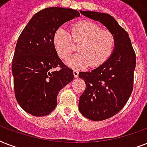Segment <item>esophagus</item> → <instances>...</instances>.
Listing matches in <instances>:
<instances>
[{"label":"esophagus","mask_w":147,"mask_h":147,"mask_svg":"<svg viewBox=\"0 0 147 147\" xmlns=\"http://www.w3.org/2000/svg\"><path fill=\"white\" fill-rule=\"evenodd\" d=\"M73 75H74V76L76 77V78H77V77H78V71H77V70H74V71H73Z\"/></svg>","instance_id":"34e87169"}]
</instances>
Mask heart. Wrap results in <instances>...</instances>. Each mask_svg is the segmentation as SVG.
<instances>
[{
	"instance_id": "obj_1",
	"label": "heart",
	"mask_w": 147,
	"mask_h": 147,
	"mask_svg": "<svg viewBox=\"0 0 147 147\" xmlns=\"http://www.w3.org/2000/svg\"><path fill=\"white\" fill-rule=\"evenodd\" d=\"M78 45V53L66 60L71 68L80 69L89 65L100 66L107 61L114 49L115 38L110 30H105L95 23L80 21L71 26V33L64 27H59L53 36V44L61 59H66Z\"/></svg>"
}]
</instances>
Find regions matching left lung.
<instances>
[{
	"label": "left lung",
	"instance_id": "left-lung-1",
	"mask_svg": "<svg viewBox=\"0 0 147 147\" xmlns=\"http://www.w3.org/2000/svg\"><path fill=\"white\" fill-rule=\"evenodd\" d=\"M82 15L99 21L115 38L110 58L92 71H80L86 88L79 97L78 109L86 118L104 121L121 111L133 92L136 54L127 32L111 15L94 11H82Z\"/></svg>",
	"mask_w": 147,
	"mask_h": 147
}]
</instances>
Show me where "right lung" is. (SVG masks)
Wrapping results in <instances>:
<instances>
[{
    "mask_svg": "<svg viewBox=\"0 0 147 147\" xmlns=\"http://www.w3.org/2000/svg\"><path fill=\"white\" fill-rule=\"evenodd\" d=\"M79 16L69 8H45L31 18L17 40L12 61L15 97L33 116L50 114L59 92L73 80L72 69L58 56L53 36L62 24Z\"/></svg>",
    "mask_w": 147,
    "mask_h": 147,
    "instance_id": "1",
    "label": "right lung"
}]
</instances>
